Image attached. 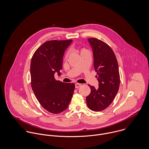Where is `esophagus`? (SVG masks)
Masks as SVG:
<instances>
[{"label": "esophagus", "instance_id": "esophagus-1", "mask_svg": "<svg viewBox=\"0 0 149 149\" xmlns=\"http://www.w3.org/2000/svg\"><path fill=\"white\" fill-rule=\"evenodd\" d=\"M81 85V84H79V83H77V84H75V88H79L80 86Z\"/></svg>", "mask_w": 149, "mask_h": 149}]
</instances>
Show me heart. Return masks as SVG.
Returning a JSON list of instances; mask_svg holds the SVG:
<instances>
[{"mask_svg": "<svg viewBox=\"0 0 149 149\" xmlns=\"http://www.w3.org/2000/svg\"><path fill=\"white\" fill-rule=\"evenodd\" d=\"M68 56V54H66V56Z\"/></svg>", "mask_w": 149, "mask_h": 149, "instance_id": "heart-1", "label": "heart"}]
</instances>
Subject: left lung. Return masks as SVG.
Segmentation results:
<instances>
[{
	"label": "left lung",
	"mask_w": 149,
	"mask_h": 149,
	"mask_svg": "<svg viewBox=\"0 0 149 149\" xmlns=\"http://www.w3.org/2000/svg\"><path fill=\"white\" fill-rule=\"evenodd\" d=\"M93 55V66L97 72L99 88L88 85L91 93L86 101L93 111L105 109L113 101L119 88L120 75L115 54L109 45L95 38H88Z\"/></svg>",
	"instance_id": "1"
}]
</instances>
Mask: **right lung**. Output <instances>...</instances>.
<instances>
[{"label": "right lung", "instance_id": "add662e5", "mask_svg": "<svg viewBox=\"0 0 149 149\" xmlns=\"http://www.w3.org/2000/svg\"><path fill=\"white\" fill-rule=\"evenodd\" d=\"M72 42V40L46 41L37 49L31 58L32 89L43 108L52 113L65 110L74 92V83H65L54 78L56 72L61 75L64 52Z\"/></svg>", "mask_w": 149, "mask_h": 149}]
</instances>
